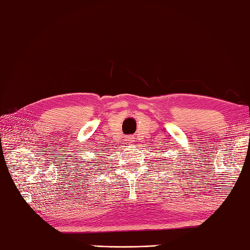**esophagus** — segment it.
Masks as SVG:
<instances>
[{
    "label": "esophagus",
    "instance_id": "34e87169",
    "mask_svg": "<svg viewBox=\"0 0 250 250\" xmlns=\"http://www.w3.org/2000/svg\"><path fill=\"white\" fill-rule=\"evenodd\" d=\"M126 141H128V143H131V141H134V137H133V136H127Z\"/></svg>",
    "mask_w": 250,
    "mask_h": 250
}]
</instances>
